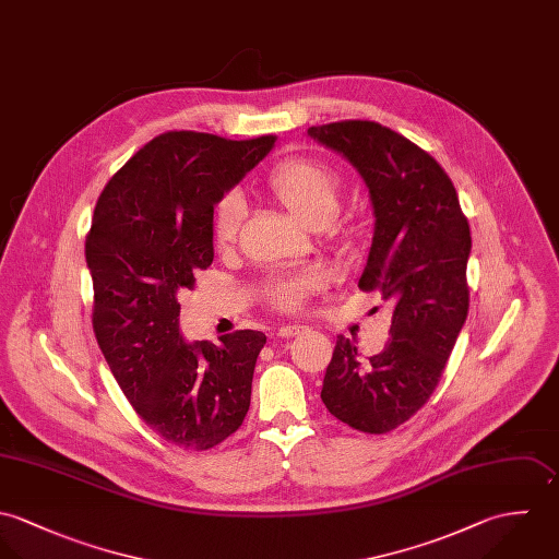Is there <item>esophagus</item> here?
I'll use <instances>...</instances> for the list:
<instances>
[{"label": "esophagus", "instance_id": "esophagus-1", "mask_svg": "<svg viewBox=\"0 0 559 559\" xmlns=\"http://www.w3.org/2000/svg\"><path fill=\"white\" fill-rule=\"evenodd\" d=\"M307 331V326H300V324H283V326H278V336H285V338H289V336L300 335V333H305Z\"/></svg>", "mask_w": 559, "mask_h": 559}]
</instances>
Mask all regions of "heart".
<instances>
[{
	"label": "heart",
	"instance_id": "heart-1",
	"mask_svg": "<svg viewBox=\"0 0 559 559\" xmlns=\"http://www.w3.org/2000/svg\"><path fill=\"white\" fill-rule=\"evenodd\" d=\"M265 190L302 223L331 226L338 210L341 179L329 164L320 159L289 157L267 173ZM241 212L243 207L237 194H226L218 203L212 218V241L218 250H228L237 241ZM322 285L324 274L307 270L272 281L265 296L274 309L292 313L300 311Z\"/></svg>",
	"mask_w": 559,
	"mask_h": 559
}]
</instances>
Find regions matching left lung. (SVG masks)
I'll return each instance as SVG.
<instances>
[{
  "instance_id": "obj_1",
  "label": "left lung",
  "mask_w": 559,
  "mask_h": 559,
  "mask_svg": "<svg viewBox=\"0 0 559 559\" xmlns=\"http://www.w3.org/2000/svg\"><path fill=\"white\" fill-rule=\"evenodd\" d=\"M309 135L360 173L376 228L360 274L393 309L380 354L360 356L356 338H336L322 402L349 428L386 435L406 424L441 382L468 313V221L441 164L402 133L373 120H338Z\"/></svg>"
}]
</instances>
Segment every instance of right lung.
Wrapping results in <instances>:
<instances>
[{
	"instance_id": "add662e5",
	"label": "right lung",
	"mask_w": 559,
	"mask_h": 559,
	"mask_svg": "<svg viewBox=\"0 0 559 559\" xmlns=\"http://www.w3.org/2000/svg\"><path fill=\"white\" fill-rule=\"evenodd\" d=\"M274 142L159 133L108 181L86 235L93 331L114 378L153 432L188 451L221 445L243 424L265 335L186 343L177 294L214 261V205Z\"/></svg>"
}]
</instances>
